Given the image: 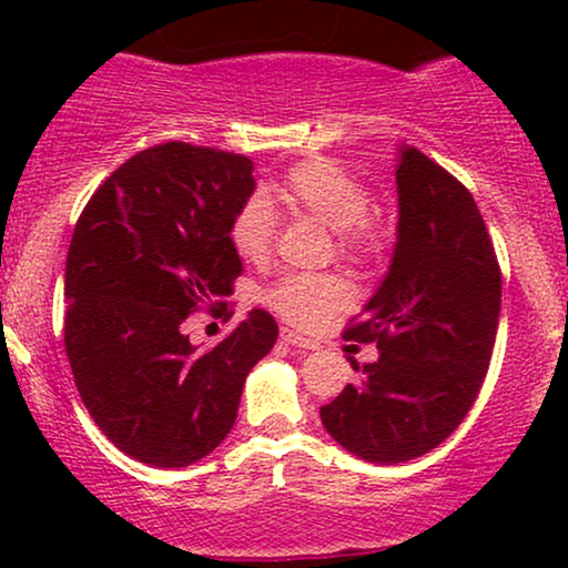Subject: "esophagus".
<instances>
[{"mask_svg":"<svg viewBox=\"0 0 568 568\" xmlns=\"http://www.w3.org/2000/svg\"><path fill=\"white\" fill-rule=\"evenodd\" d=\"M278 336H282L284 344H290L294 348H302V352H315V348H317L315 341L300 336V333H294L292 328H282V333H278Z\"/></svg>","mask_w":568,"mask_h":568,"instance_id":"34e87169","label":"esophagus"}]
</instances>
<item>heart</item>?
I'll return each instance as SVG.
<instances>
[{"label": "heart", "mask_w": 568, "mask_h": 568, "mask_svg": "<svg viewBox=\"0 0 568 568\" xmlns=\"http://www.w3.org/2000/svg\"><path fill=\"white\" fill-rule=\"evenodd\" d=\"M276 199L297 214H307L336 235L348 258H369L385 247L383 224L369 220V191L354 173L328 158L297 162L276 189ZM230 243L245 263H263L274 245V214L261 196L247 199L230 222ZM352 297L336 274H290L266 292L268 307L300 328H313Z\"/></svg>", "instance_id": "obj_1"}]
</instances>
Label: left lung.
<instances>
[{"instance_id":"left-lung-1","label":"left lung","mask_w":568,"mask_h":568,"mask_svg":"<svg viewBox=\"0 0 568 568\" xmlns=\"http://www.w3.org/2000/svg\"><path fill=\"white\" fill-rule=\"evenodd\" d=\"M395 165L398 237L387 274L346 338L379 359L321 408L346 453L395 465L442 445L468 414L491 362L501 271L470 191L403 144ZM359 369V367H354Z\"/></svg>"}]
</instances>
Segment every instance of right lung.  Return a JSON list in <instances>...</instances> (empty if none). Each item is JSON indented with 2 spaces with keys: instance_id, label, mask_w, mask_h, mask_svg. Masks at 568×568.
Here are the masks:
<instances>
[{
  "instance_id": "obj_1",
  "label": "right lung",
  "mask_w": 568,
  "mask_h": 568,
  "mask_svg": "<svg viewBox=\"0 0 568 568\" xmlns=\"http://www.w3.org/2000/svg\"><path fill=\"white\" fill-rule=\"evenodd\" d=\"M253 191L243 154L168 142L123 162L77 220L67 356L84 408L139 463L185 468L220 447L247 372L276 344L266 310H251L212 352L183 333L243 274L230 222Z\"/></svg>"
}]
</instances>
